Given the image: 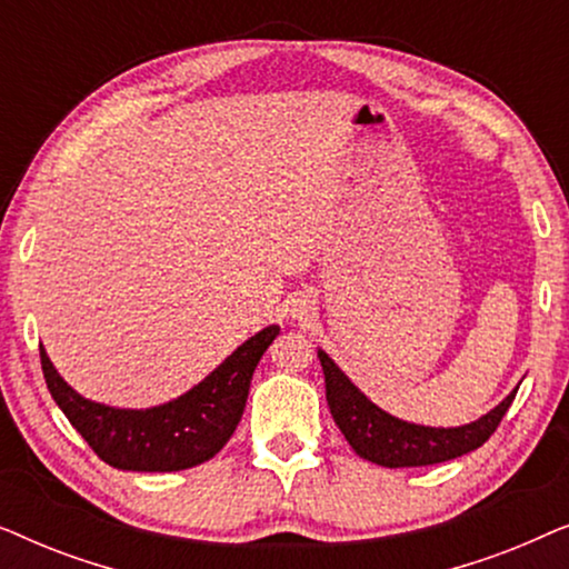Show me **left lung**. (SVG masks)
Instances as JSON below:
<instances>
[{"label": "left lung", "mask_w": 569, "mask_h": 569, "mask_svg": "<svg viewBox=\"0 0 569 569\" xmlns=\"http://www.w3.org/2000/svg\"><path fill=\"white\" fill-rule=\"evenodd\" d=\"M323 378L326 401H329L333 422L345 432L355 453L386 469H409V466H432L471 453L492 438L500 427L505 411L510 409L516 391L477 422L463 427H422L409 425L378 409L345 372H341L323 349H318Z\"/></svg>", "instance_id": "1"}]
</instances>
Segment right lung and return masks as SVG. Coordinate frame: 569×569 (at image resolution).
I'll list each match as a JSON object with an SVG mask.
<instances>
[{
    "instance_id": "obj_1",
    "label": "right lung",
    "mask_w": 569,
    "mask_h": 569,
    "mask_svg": "<svg viewBox=\"0 0 569 569\" xmlns=\"http://www.w3.org/2000/svg\"><path fill=\"white\" fill-rule=\"evenodd\" d=\"M277 333L279 326L259 331L181 399L144 411L82 399L53 370L43 347L41 368L53 401L100 461L123 471H181L220 453L236 432L256 365Z\"/></svg>"
}]
</instances>
